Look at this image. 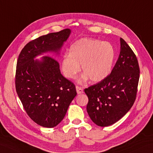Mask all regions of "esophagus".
I'll return each instance as SVG.
<instances>
[{"mask_svg": "<svg viewBox=\"0 0 153 153\" xmlns=\"http://www.w3.org/2000/svg\"><path fill=\"white\" fill-rule=\"evenodd\" d=\"M76 91H77V93L78 94H82L83 93V89L81 87H78V86H77L76 87Z\"/></svg>", "mask_w": 153, "mask_h": 153, "instance_id": "1", "label": "esophagus"}]
</instances>
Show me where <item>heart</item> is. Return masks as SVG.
<instances>
[{"label":"heart","mask_w":153,"mask_h":153,"mask_svg":"<svg viewBox=\"0 0 153 153\" xmlns=\"http://www.w3.org/2000/svg\"><path fill=\"white\" fill-rule=\"evenodd\" d=\"M115 57V51L111 44L93 38H81L70 46V53L63 55L62 70L66 77L73 79L81 65L84 73L78 82H85L90 78L93 82L99 83L111 73Z\"/></svg>","instance_id":"b5f03b06"}]
</instances>
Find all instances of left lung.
I'll return each mask as SVG.
<instances>
[{"label":"left lung","instance_id":"8db88e82","mask_svg":"<svg viewBox=\"0 0 153 153\" xmlns=\"http://www.w3.org/2000/svg\"><path fill=\"white\" fill-rule=\"evenodd\" d=\"M118 60L104 81L84 90L88 102L87 111L100 126H108L125 116L136 100L140 68L134 53L123 38Z\"/></svg>","mask_w":153,"mask_h":153}]
</instances>
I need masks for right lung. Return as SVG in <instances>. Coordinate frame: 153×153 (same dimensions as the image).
<instances>
[{
	"instance_id": "add662e5",
	"label": "right lung",
	"mask_w": 153,
	"mask_h": 153,
	"mask_svg": "<svg viewBox=\"0 0 153 153\" xmlns=\"http://www.w3.org/2000/svg\"><path fill=\"white\" fill-rule=\"evenodd\" d=\"M71 30L66 28L31 41L21 51L17 62L16 88L28 115L45 128L58 125L77 94L73 83L64 77L59 64L45 53L59 55Z\"/></svg>"
}]
</instances>
